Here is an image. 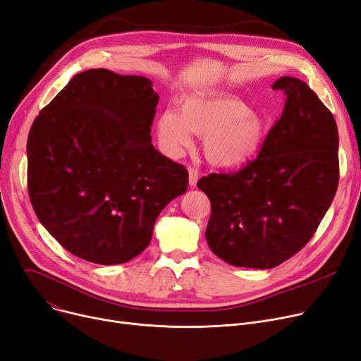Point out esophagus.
Returning a JSON list of instances; mask_svg holds the SVG:
<instances>
[{"label":"esophagus","mask_w":361,"mask_h":361,"mask_svg":"<svg viewBox=\"0 0 361 361\" xmlns=\"http://www.w3.org/2000/svg\"><path fill=\"white\" fill-rule=\"evenodd\" d=\"M188 171H190V185L191 186H195L197 182H198V170L195 167H188Z\"/></svg>","instance_id":"1"}]
</instances>
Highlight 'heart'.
<instances>
[{
    "label": "heart",
    "mask_w": 361,
    "mask_h": 361,
    "mask_svg": "<svg viewBox=\"0 0 361 361\" xmlns=\"http://www.w3.org/2000/svg\"><path fill=\"white\" fill-rule=\"evenodd\" d=\"M157 135L170 156L192 145V136H204V154L217 167L233 169L260 152L269 120L232 97H190L179 113L167 110L157 118Z\"/></svg>",
    "instance_id": "obj_1"
}]
</instances>
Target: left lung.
Segmentation results:
<instances>
[{"label":"left lung","instance_id":"1","mask_svg":"<svg viewBox=\"0 0 361 361\" xmlns=\"http://www.w3.org/2000/svg\"><path fill=\"white\" fill-rule=\"evenodd\" d=\"M271 88L283 91L285 107L257 159L197 183L212 202L209 247L236 267L271 269L297 254L331 207L339 180L334 114L297 78H279Z\"/></svg>","mask_w":361,"mask_h":361}]
</instances>
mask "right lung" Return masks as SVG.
Instances as JSON below:
<instances>
[{
  "label": "right lung",
  "instance_id": "obj_1",
  "mask_svg": "<svg viewBox=\"0 0 361 361\" xmlns=\"http://www.w3.org/2000/svg\"><path fill=\"white\" fill-rule=\"evenodd\" d=\"M144 76L75 75L33 120L27 190L44 228L97 264L141 254L166 205L188 190L185 166L151 144L159 102Z\"/></svg>",
  "mask_w": 361,
  "mask_h": 361
}]
</instances>
